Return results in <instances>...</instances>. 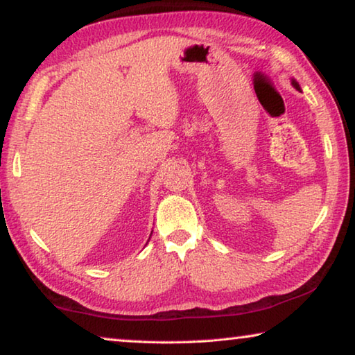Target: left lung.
<instances>
[{
    "label": "left lung",
    "mask_w": 355,
    "mask_h": 355,
    "mask_svg": "<svg viewBox=\"0 0 355 355\" xmlns=\"http://www.w3.org/2000/svg\"><path fill=\"white\" fill-rule=\"evenodd\" d=\"M291 86H293L294 89H296V91H300V86H299V83H297L296 80H293V78H291Z\"/></svg>",
    "instance_id": "1"
}]
</instances>
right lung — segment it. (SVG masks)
Here are the masks:
<instances>
[{
	"mask_svg": "<svg viewBox=\"0 0 355 355\" xmlns=\"http://www.w3.org/2000/svg\"><path fill=\"white\" fill-rule=\"evenodd\" d=\"M152 232H153V230H152ZM150 236H152V235H150ZM148 239H150V238H148Z\"/></svg>",
	"mask_w": 355,
	"mask_h": 355,
	"instance_id": "obj_1",
	"label": "right lung"
}]
</instances>
